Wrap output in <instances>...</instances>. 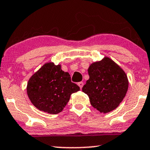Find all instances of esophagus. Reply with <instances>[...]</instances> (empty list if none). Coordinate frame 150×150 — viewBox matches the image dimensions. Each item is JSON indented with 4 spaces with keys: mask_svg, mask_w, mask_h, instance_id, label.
I'll return each mask as SVG.
<instances>
[{
    "mask_svg": "<svg viewBox=\"0 0 150 150\" xmlns=\"http://www.w3.org/2000/svg\"><path fill=\"white\" fill-rule=\"evenodd\" d=\"M77 84H78V86H79V88H81V89L82 88V87L83 86V83L82 81H80V82H79V83H78Z\"/></svg>",
    "mask_w": 150,
    "mask_h": 150,
    "instance_id": "1",
    "label": "esophagus"
}]
</instances>
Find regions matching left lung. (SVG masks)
Wrapping results in <instances>:
<instances>
[{"instance_id":"1","label":"left lung","mask_w":150,"mask_h":150,"mask_svg":"<svg viewBox=\"0 0 150 150\" xmlns=\"http://www.w3.org/2000/svg\"><path fill=\"white\" fill-rule=\"evenodd\" d=\"M89 79L82 88L93 108L100 112L115 110L122 101L128 89V79L123 70L108 57L91 64Z\"/></svg>"}]
</instances>
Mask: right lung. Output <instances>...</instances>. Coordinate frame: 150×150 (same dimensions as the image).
Here are the masks:
<instances>
[{"instance_id": "obj_1", "label": "right lung", "mask_w": 150, "mask_h": 150, "mask_svg": "<svg viewBox=\"0 0 150 150\" xmlns=\"http://www.w3.org/2000/svg\"><path fill=\"white\" fill-rule=\"evenodd\" d=\"M80 89L71 82L70 75L61 65L48 62L29 80L27 92L32 103L40 110L56 115L63 110L73 93Z\"/></svg>"}]
</instances>
